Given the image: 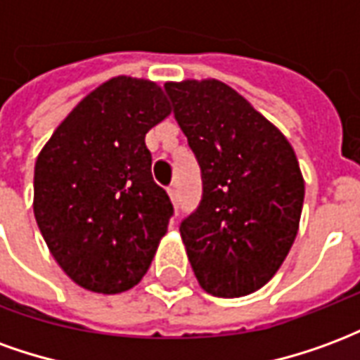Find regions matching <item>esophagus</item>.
Returning <instances> with one entry per match:
<instances>
[{"instance_id": "34e87169", "label": "esophagus", "mask_w": 360, "mask_h": 360, "mask_svg": "<svg viewBox=\"0 0 360 360\" xmlns=\"http://www.w3.org/2000/svg\"><path fill=\"white\" fill-rule=\"evenodd\" d=\"M167 195H169V198H172L173 204H177V198H179V193H177V187L175 185H172V187L167 188Z\"/></svg>"}]
</instances>
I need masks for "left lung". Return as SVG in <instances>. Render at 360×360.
I'll return each instance as SVG.
<instances>
[{"label": "left lung", "mask_w": 360, "mask_h": 360, "mask_svg": "<svg viewBox=\"0 0 360 360\" xmlns=\"http://www.w3.org/2000/svg\"><path fill=\"white\" fill-rule=\"evenodd\" d=\"M165 92L202 172V200L179 227L188 262L206 293H255L299 231L304 179L293 146L226 82H165Z\"/></svg>", "instance_id": "8db88e82"}]
</instances>
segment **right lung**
<instances>
[{"label":"right lung","instance_id":"add662e5","mask_svg":"<svg viewBox=\"0 0 360 360\" xmlns=\"http://www.w3.org/2000/svg\"><path fill=\"white\" fill-rule=\"evenodd\" d=\"M172 113L164 89L113 77L77 103L34 165V218L77 285L129 291L148 271L173 206L144 136Z\"/></svg>","mask_w":360,"mask_h":360}]
</instances>
